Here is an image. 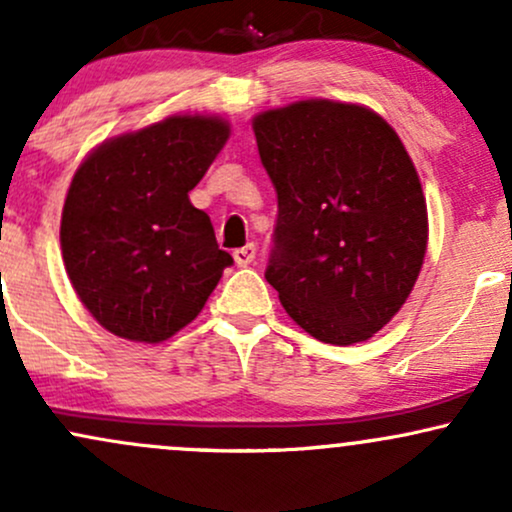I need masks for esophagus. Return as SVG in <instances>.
Segmentation results:
<instances>
[{
  "label": "esophagus",
  "mask_w": 512,
  "mask_h": 512,
  "mask_svg": "<svg viewBox=\"0 0 512 512\" xmlns=\"http://www.w3.org/2000/svg\"><path fill=\"white\" fill-rule=\"evenodd\" d=\"M255 255H257V245L248 243V245H243V248H238L236 252H233V260H236L238 267H248V264L255 260Z\"/></svg>",
  "instance_id": "1"
}]
</instances>
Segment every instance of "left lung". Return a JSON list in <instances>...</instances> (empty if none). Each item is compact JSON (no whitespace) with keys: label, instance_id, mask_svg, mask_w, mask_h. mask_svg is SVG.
Here are the masks:
<instances>
[{"label":"left lung","instance_id":"left-lung-1","mask_svg":"<svg viewBox=\"0 0 512 512\" xmlns=\"http://www.w3.org/2000/svg\"><path fill=\"white\" fill-rule=\"evenodd\" d=\"M252 129L279 204L264 276L310 337L366 342L407 301L426 255L407 149L373 110L322 98L267 110Z\"/></svg>","mask_w":512,"mask_h":512}]
</instances>
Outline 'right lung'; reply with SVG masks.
Here are the masks:
<instances>
[{
    "instance_id": "add662e5",
    "label": "right lung",
    "mask_w": 512,
    "mask_h": 512,
    "mask_svg": "<svg viewBox=\"0 0 512 512\" xmlns=\"http://www.w3.org/2000/svg\"><path fill=\"white\" fill-rule=\"evenodd\" d=\"M228 134L221 117L173 115L103 142L74 173L60 226L64 267L88 313L115 337H173L233 264L187 197Z\"/></svg>"
}]
</instances>
